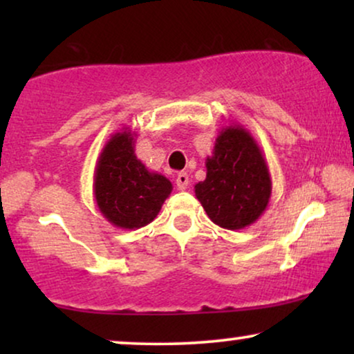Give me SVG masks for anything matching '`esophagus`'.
<instances>
[{"instance_id": "obj_1", "label": "esophagus", "mask_w": 354, "mask_h": 354, "mask_svg": "<svg viewBox=\"0 0 354 354\" xmlns=\"http://www.w3.org/2000/svg\"><path fill=\"white\" fill-rule=\"evenodd\" d=\"M176 183H177V188L178 190H187L188 185H190V177H188L187 172H180L176 178Z\"/></svg>"}]
</instances>
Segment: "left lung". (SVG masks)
Segmentation results:
<instances>
[{"mask_svg":"<svg viewBox=\"0 0 354 354\" xmlns=\"http://www.w3.org/2000/svg\"><path fill=\"white\" fill-rule=\"evenodd\" d=\"M272 193L268 162L253 135L241 125H227L206 158V178L195 195L216 225L245 229L263 216Z\"/></svg>","mask_w":354,"mask_h":354,"instance_id":"obj_1","label":"left lung"}]
</instances>
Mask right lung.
Instances as JSON below:
<instances>
[{"label": "right lung", "mask_w": 354, "mask_h": 354, "mask_svg": "<svg viewBox=\"0 0 354 354\" xmlns=\"http://www.w3.org/2000/svg\"><path fill=\"white\" fill-rule=\"evenodd\" d=\"M137 133L124 127L111 135L95 167L93 193L104 219L125 230L148 225L172 192V183L135 156Z\"/></svg>", "instance_id": "obj_1"}]
</instances>
